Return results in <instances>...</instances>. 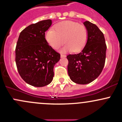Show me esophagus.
<instances>
[{
    "mask_svg": "<svg viewBox=\"0 0 122 122\" xmlns=\"http://www.w3.org/2000/svg\"><path fill=\"white\" fill-rule=\"evenodd\" d=\"M61 58H64V57H66V56L64 54H61Z\"/></svg>",
    "mask_w": 122,
    "mask_h": 122,
    "instance_id": "esophagus-1",
    "label": "esophagus"
}]
</instances>
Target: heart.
Returning <instances> with one entry per match:
<instances>
[{"instance_id":"obj_1","label":"heart","mask_w":122,"mask_h":122,"mask_svg":"<svg viewBox=\"0 0 122 122\" xmlns=\"http://www.w3.org/2000/svg\"><path fill=\"white\" fill-rule=\"evenodd\" d=\"M48 43L53 49H58L66 43L62 51H72L77 52L85 47L88 39V32L83 25L72 21H65L56 24L46 34Z\"/></svg>"}]
</instances>
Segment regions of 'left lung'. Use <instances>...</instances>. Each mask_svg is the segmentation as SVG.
Masks as SVG:
<instances>
[{
	"mask_svg": "<svg viewBox=\"0 0 122 122\" xmlns=\"http://www.w3.org/2000/svg\"><path fill=\"white\" fill-rule=\"evenodd\" d=\"M88 32L85 47L77 54H69L68 72L73 82L86 85L101 74L106 58L107 45L104 34L97 26L89 21L84 22Z\"/></svg>",
	"mask_w": 122,
	"mask_h": 122,
	"instance_id": "8db88e82",
	"label": "left lung"
}]
</instances>
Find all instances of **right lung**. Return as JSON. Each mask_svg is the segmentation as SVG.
<instances>
[{"mask_svg":"<svg viewBox=\"0 0 122 122\" xmlns=\"http://www.w3.org/2000/svg\"><path fill=\"white\" fill-rule=\"evenodd\" d=\"M51 20L31 24L20 33L15 47V62L20 75L35 87L48 85L54 77V66L60 54L49 46L45 32L50 27Z\"/></svg>","mask_w":122,"mask_h":122,"instance_id":"1","label":"right lung"}]
</instances>
